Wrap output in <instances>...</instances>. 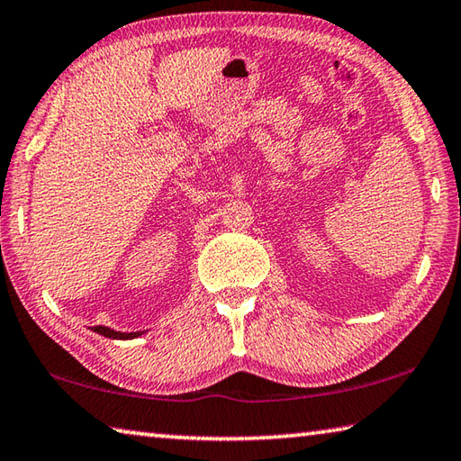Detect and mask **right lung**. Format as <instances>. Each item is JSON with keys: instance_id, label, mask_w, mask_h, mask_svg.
<instances>
[{"instance_id": "add662e5", "label": "right lung", "mask_w": 461, "mask_h": 461, "mask_svg": "<svg viewBox=\"0 0 461 461\" xmlns=\"http://www.w3.org/2000/svg\"><path fill=\"white\" fill-rule=\"evenodd\" d=\"M93 332L101 334V336H107V338H115V340H127V338H135V336L141 334V332H129V334H125V332H115V330L104 328V326H95Z\"/></svg>"}]
</instances>
